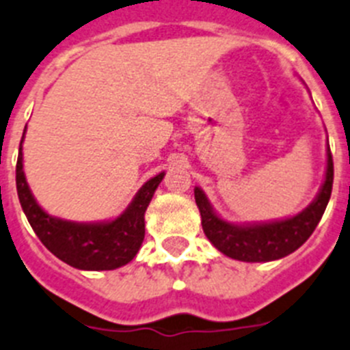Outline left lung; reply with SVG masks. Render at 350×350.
I'll use <instances>...</instances> for the list:
<instances>
[{
	"instance_id": "left-lung-1",
	"label": "left lung",
	"mask_w": 350,
	"mask_h": 350,
	"mask_svg": "<svg viewBox=\"0 0 350 350\" xmlns=\"http://www.w3.org/2000/svg\"><path fill=\"white\" fill-rule=\"evenodd\" d=\"M333 155L327 148L325 180L313 200L303 212L282 221L256 223V225H232L221 219L212 211L207 196L200 187H195V200L202 216V226L214 246L223 255L243 262H271L291 255L308 241L313 230L324 214L333 189Z\"/></svg>"
}]
</instances>
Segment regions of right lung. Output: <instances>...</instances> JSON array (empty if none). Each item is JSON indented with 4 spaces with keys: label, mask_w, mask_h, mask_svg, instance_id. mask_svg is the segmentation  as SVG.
<instances>
[{
    "label": "right lung",
    "mask_w": 350,
    "mask_h": 350,
    "mask_svg": "<svg viewBox=\"0 0 350 350\" xmlns=\"http://www.w3.org/2000/svg\"><path fill=\"white\" fill-rule=\"evenodd\" d=\"M23 139L16 166L17 195L42 244L59 260L83 271H111L129 264L143 243L145 211L163 180L164 172L145 182L129 207L116 219L106 223H74L49 216L33 198L23 170Z\"/></svg>",
    "instance_id": "1"
}]
</instances>
